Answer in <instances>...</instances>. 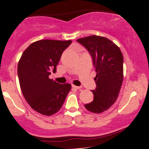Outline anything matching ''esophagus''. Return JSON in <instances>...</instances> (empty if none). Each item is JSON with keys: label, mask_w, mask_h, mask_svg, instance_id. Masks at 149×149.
<instances>
[{"label": "esophagus", "mask_w": 149, "mask_h": 149, "mask_svg": "<svg viewBox=\"0 0 149 149\" xmlns=\"http://www.w3.org/2000/svg\"><path fill=\"white\" fill-rule=\"evenodd\" d=\"M72 88H75V89H80L81 88V86H74V85H72Z\"/></svg>", "instance_id": "obj_1"}]
</instances>
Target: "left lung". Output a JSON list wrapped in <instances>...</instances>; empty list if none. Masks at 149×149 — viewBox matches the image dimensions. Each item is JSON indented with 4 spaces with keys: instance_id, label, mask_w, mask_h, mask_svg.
<instances>
[{
    "instance_id": "obj_1",
    "label": "left lung",
    "mask_w": 149,
    "mask_h": 149,
    "mask_svg": "<svg viewBox=\"0 0 149 149\" xmlns=\"http://www.w3.org/2000/svg\"><path fill=\"white\" fill-rule=\"evenodd\" d=\"M88 51L95 68L93 100L84 104L95 113L107 110L116 102L123 80V57L119 47L107 38L91 36L77 40Z\"/></svg>"
}]
</instances>
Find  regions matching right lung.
Returning <instances> with one entry per match:
<instances>
[{"mask_svg":"<svg viewBox=\"0 0 149 149\" xmlns=\"http://www.w3.org/2000/svg\"><path fill=\"white\" fill-rule=\"evenodd\" d=\"M71 40H41L33 42L24 51L19 61L17 72L21 89L31 108L45 116L61 109L68 93L70 84L57 83L49 78L56 72L63 51Z\"/></svg>","mask_w":149,"mask_h":149,"instance_id":"1","label":"right lung"}]
</instances>
